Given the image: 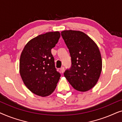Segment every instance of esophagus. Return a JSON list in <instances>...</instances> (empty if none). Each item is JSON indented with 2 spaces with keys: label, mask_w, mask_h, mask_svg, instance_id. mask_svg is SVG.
<instances>
[{
  "label": "esophagus",
  "mask_w": 122,
  "mask_h": 122,
  "mask_svg": "<svg viewBox=\"0 0 122 122\" xmlns=\"http://www.w3.org/2000/svg\"><path fill=\"white\" fill-rule=\"evenodd\" d=\"M60 70H61V73H63L64 72V71H65V68H64V67H61Z\"/></svg>",
  "instance_id": "esophagus-1"
}]
</instances>
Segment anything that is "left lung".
<instances>
[{
  "instance_id": "left-lung-1",
  "label": "left lung",
  "mask_w": 122,
  "mask_h": 122,
  "mask_svg": "<svg viewBox=\"0 0 122 122\" xmlns=\"http://www.w3.org/2000/svg\"><path fill=\"white\" fill-rule=\"evenodd\" d=\"M61 35L69 51L71 66L64 73L71 86L80 92L94 87L102 68L101 54L94 41L83 32L64 30Z\"/></svg>"
}]
</instances>
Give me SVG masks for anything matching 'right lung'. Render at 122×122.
Segmentation results:
<instances>
[{
  "mask_svg": "<svg viewBox=\"0 0 122 122\" xmlns=\"http://www.w3.org/2000/svg\"><path fill=\"white\" fill-rule=\"evenodd\" d=\"M60 36L59 31L39 35L31 39L21 52L19 63L21 79L31 92L39 96L51 94L61 77L51 53Z\"/></svg>",
  "mask_w": 122,
  "mask_h": 122,
  "instance_id": "right-lung-1",
  "label": "right lung"
}]
</instances>
